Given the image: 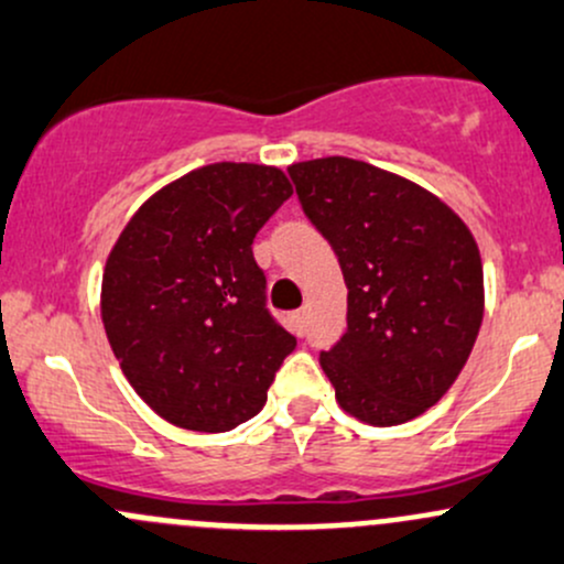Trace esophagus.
<instances>
[{"label":"esophagus","instance_id":"esophagus-1","mask_svg":"<svg viewBox=\"0 0 564 564\" xmlns=\"http://www.w3.org/2000/svg\"><path fill=\"white\" fill-rule=\"evenodd\" d=\"M290 323H293L295 336H304L306 333V308H299V312L290 314Z\"/></svg>","mask_w":564,"mask_h":564}]
</instances>
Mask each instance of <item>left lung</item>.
<instances>
[{
	"mask_svg": "<svg viewBox=\"0 0 564 564\" xmlns=\"http://www.w3.org/2000/svg\"><path fill=\"white\" fill-rule=\"evenodd\" d=\"M347 282V333L319 366L336 401L368 425L414 420L454 384L484 317L474 234L425 187L366 161L288 169Z\"/></svg>",
	"mask_w": 564,
	"mask_h": 564,
	"instance_id": "obj_1",
	"label": "left lung"
}]
</instances>
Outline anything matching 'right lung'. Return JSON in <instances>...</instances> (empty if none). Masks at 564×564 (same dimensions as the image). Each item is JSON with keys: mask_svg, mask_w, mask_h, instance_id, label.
Instances as JSON below:
<instances>
[{"mask_svg": "<svg viewBox=\"0 0 564 564\" xmlns=\"http://www.w3.org/2000/svg\"><path fill=\"white\" fill-rule=\"evenodd\" d=\"M290 196L280 169L209 163L150 196L115 241L101 276L107 338L137 395L172 425L247 422L295 349L252 256Z\"/></svg>", "mask_w": 564, "mask_h": 564, "instance_id": "right-lung-1", "label": "right lung"}]
</instances>
